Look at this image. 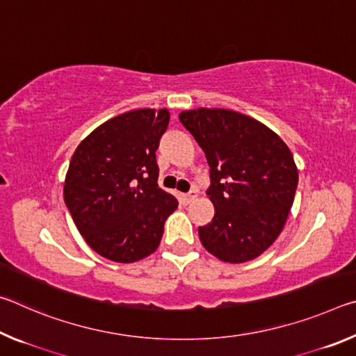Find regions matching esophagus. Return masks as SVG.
<instances>
[{"mask_svg": "<svg viewBox=\"0 0 356 356\" xmlns=\"http://www.w3.org/2000/svg\"><path fill=\"white\" fill-rule=\"evenodd\" d=\"M196 196H197L196 190H190L188 193H185V195H182V197H184V201H185V202H191L193 200H195Z\"/></svg>", "mask_w": 356, "mask_h": 356, "instance_id": "34e87169", "label": "esophagus"}]
</instances>
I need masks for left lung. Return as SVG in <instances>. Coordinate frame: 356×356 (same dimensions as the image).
<instances>
[{"instance_id":"obj_1","label":"left lung","mask_w":356,"mask_h":356,"mask_svg":"<svg viewBox=\"0 0 356 356\" xmlns=\"http://www.w3.org/2000/svg\"><path fill=\"white\" fill-rule=\"evenodd\" d=\"M179 119L210 168L215 215L197 229L201 243L225 262L251 261L286 225L298 185L292 152L275 131L242 113L197 108Z\"/></svg>"}]
</instances>
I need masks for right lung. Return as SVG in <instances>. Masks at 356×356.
<instances>
[{
	"mask_svg": "<svg viewBox=\"0 0 356 356\" xmlns=\"http://www.w3.org/2000/svg\"><path fill=\"white\" fill-rule=\"evenodd\" d=\"M168 110H134L106 120L72 155L64 201L91 248L130 264L159 248L177 200L156 184V149Z\"/></svg>",
	"mask_w": 356,
	"mask_h": 356,
	"instance_id": "add662e5",
	"label": "right lung"
}]
</instances>
